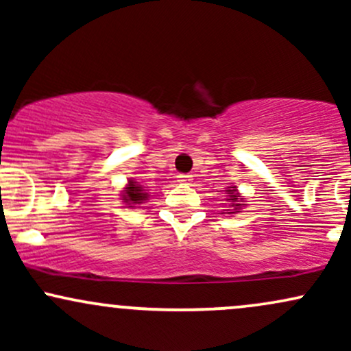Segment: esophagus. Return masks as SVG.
I'll list each match as a JSON object with an SVG mask.
<instances>
[{
    "label": "esophagus",
    "instance_id": "34e87169",
    "mask_svg": "<svg viewBox=\"0 0 351 351\" xmlns=\"http://www.w3.org/2000/svg\"><path fill=\"white\" fill-rule=\"evenodd\" d=\"M191 180H193V176L191 175H184V173H181V175L176 176V181H178V183H181V184H189V183H191Z\"/></svg>",
    "mask_w": 351,
    "mask_h": 351
}]
</instances>
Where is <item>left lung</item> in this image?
Segmentation results:
<instances>
[{"instance_id":"8db88e82","label":"left lung","mask_w":351,"mask_h":351,"mask_svg":"<svg viewBox=\"0 0 351 351\" xmlns=\"http://www.w3.org/2000/svg\"><path fill=\"white\" fill-rule=\"evenodd\" d=\"M228 191V196H229V199H231V204L232 206H236V208H239L241 204L237 203V195H236V188H229V189H226ZM226 211H229V209H226Z\"/></svg>"}]
</instances>
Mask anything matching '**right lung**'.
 <instances>
[{
	"mask_svg": "<svg viewBox=\"0 0 351 351\" xmlns=\"http://www.w3.org/2000/svg\"><path fill=\"white\" fill-rule=\"evenodd\" d=\"M147 193L143 191V188L140 184H136V181H128V186L125 188L123 193V201L128 204H140L142 201L147 199Z\"/></svg>",
	"mask_w": 351,
	"mask_h": 351,
	"instance_id": "obj_1",
	"label": "right lung"
}]
</instances>
